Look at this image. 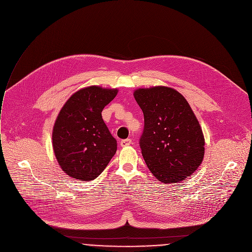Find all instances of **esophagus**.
Here are the masks:
<instances>
[{
  "instance_id": "obj_1",
  "label": "esophagus",
  "mask_w": 252,
  "mask_h": 252,
  "mask_svg": "<svg viewBox=\"0 0 252 252\" xmlns=\"http://www.w3.org/2000/svg\"><path fill=\"white\" fill-rule=\"evenodd\" d=\"M131 142H132L131 139H124L120 142V145H121V147H127L131 144Z\"/></svg>"
}]
</instances>
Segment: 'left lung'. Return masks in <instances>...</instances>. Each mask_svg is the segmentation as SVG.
I'll use <instances>...</instances> for the list:
<instances>
[{"mask_svg": "<svg viewBox=\"0 0 252 252\" xmlns=\"http://www.w3.org/2000/svg\"><path fill=\"white\" fill-rule=\"evenodd\" d=\"M134 97L144 114L139 144L148 169L164 184L185 180L205 155L202 128L186 98L166 86L139 88Z\"/></svg>", "mask_w": 252, "mask_h": 252, "instance_id": "left-lung-1", "label": "left lung"}]
</instances>
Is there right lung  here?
Segmentation results:
<instances>
[{
    "instance_id": "right-lung-1",
    "label": "right lung",
    "mask_w": 252,
    "mask_h": 252,
    "mask_svg": "<svg viewBox=\"0 0 252 252\" xmlns=\"http://www.w3.org/2000/svg\"><path fill=\"white\" fill-rule=\"evenodd\" d=\"M117 89L89 86L70 96L53 130L56 158L64 173L80 181L101 174L117 150L101 112L117 95Z\"/></svg>"
}]
</instances>
